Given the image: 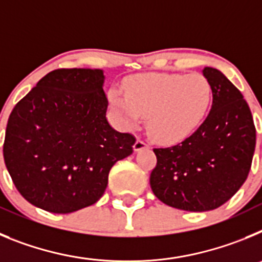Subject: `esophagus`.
Here are the masks:
<instances>
[{
	"label": "esophagus",
	"instance_id": "34e87169",
	"mask_svg": "<svg viewBox=\"0 0 262 262\" xmlns=\"http://www.w3.org/2000/svg\"><path fill=\"white\" fill-rule=\"evenodd\" d=\"M148 147H149V145H148L144 140H142V139H136L135 144H134V151H142V149H145V148Z\"/></svg>",
	"mask_w": 262,
	"mask_h": 262
}]
</instances>
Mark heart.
<instances>
[{
	"label": "heart",
	"instance_id": "obj_1",
	"mask_svg": "<svg viewBox=\"0 0 262 262\" xmlns=\"http://www.w3.org/2000/svg\"><path fill=\"white\" fill-rule=\"evenodd\" d=\"M124 94L110 93L120 123L131 128L147 117L148 135L163 144H174L202 123L211 105L212 86L200 73H144L126 81Z\"/></svg>",
	"mask_w": 262,
	"mask_h": 262
}]
</instances>
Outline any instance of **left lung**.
<instances>
[{
	"label": "left lung",
	"instance_id": "1",
	"mask_svg": "<svg viewBox=\"0 0 262 262\" xmlns=\"http://www.w3.org/2000/svg\"><path fill=\"white\" fill-rule=\"evenodd\" d=\"M212 86L209 115L184 142L155 148L157 164L149 184L165 205L186 211H209L226 203L251 170L256 127L240 90L221 71L206 67Z\"/></svg>",
	"mask_w": 262,
	"mask_h": 262
}]
</instances>
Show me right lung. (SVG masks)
<instances>
[{
	"mask_svg": "<svg viewBox=\"0 0 262 262\" xmlns=\"http://www.w3.org/2000/svg\"><path fill=\"white\" fill-rule=\"evenodd\" d=\"M101 69H55L11 111L4 160L20 195L55 214L93 205L108 172L133 154L136 139L106 119Z\"/></svg>",
	"mask_w": 262,
	"mask_h": 262,
	"instance_id": "obj_1",
	"label": "right lung"
}]
</instances>
